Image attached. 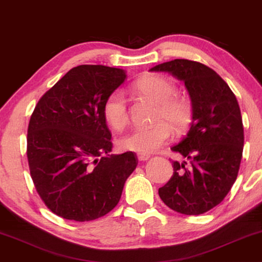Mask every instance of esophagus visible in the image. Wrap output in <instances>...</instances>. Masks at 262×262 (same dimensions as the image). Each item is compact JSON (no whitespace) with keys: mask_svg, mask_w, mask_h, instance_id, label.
<instances>
[{"mask_svg":"<svg viewBox=\"0 0 262 262\" xmlns=\"http://www.w3.org/2000/svg\"><path fill=\"white\" fill-rule=\"evenodd\" d=\"M149 155H146V153H138V159L140 160V162H145V160L149 159Z\"/></svg>","mask_w":262,"mask_h":262,"instance_id":"1","label":"esophagus"}]
</instances>
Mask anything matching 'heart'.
<instances>
[{
	"mask_svg": "<svg viewBox=\"0 0 262 262\" xmlns=\"http://www.w3.org/2000/svg\"><path fill=\"white\" fill-rule=\"evenodd\" d=\"M142 96L158 104L149 127H137L118 139L122 151L151 153L159 149L170 140L172 128L177 133L186 130L191 121L193 109L189 100L177 96V87L171 80L159 75H148L135 83ZM103 117L115 130H121L129 120L127 98L122 90H115L103 103Z\"/></svg>",
	"mask_w": 262,
	"mask_h": 262,
	"instance_id": "b5f03b06",
	"label": "heart"
}]
</instances>
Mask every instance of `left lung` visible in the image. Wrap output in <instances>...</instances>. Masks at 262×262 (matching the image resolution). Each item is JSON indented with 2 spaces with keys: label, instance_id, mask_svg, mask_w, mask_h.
I'll return each instance as SVG.
<instances>
[{
  "label": "left lung",
  "instance_id": "1",
  "mask_svg": "<svg viewBox=\"0 0 262 262\" xmlns=\"http://www.w3.org/2000/svg\"><path fill=\"white\" fill-rule=\"evenodd\" d=\"M151 71L182 80L193 107L189 132L171 147L189 162H172L173 173L159 196L179 213L202 214L224 200L238 175L245 145L238 102L228 83L200 62L177 58Z\"/></svg>",
  "mask_w": 262,
  "mask_h": 262
}]
</instances>
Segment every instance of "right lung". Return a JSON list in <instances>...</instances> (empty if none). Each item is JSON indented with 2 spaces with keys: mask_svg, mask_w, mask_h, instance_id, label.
<instances>
[{
  "mask_svg": "<svg viewBox=\"0 0 262 262\" xmlns=\"http://www.w3.org/2000/svg\"><path fill=\"white\" fill-rule=\"evenodd\" d=\"M125 79L123 69L81 64L38 100L27 128V160L37 193L52 213L89 222L116 206L138 165L134 152L109 155L103 103Z\"/></svg>",
  "mask_w": 262,
  "mask_h": 262,
  "instance_id": "right-lung-1",
  "label": "right lung"
}]
</instances>
